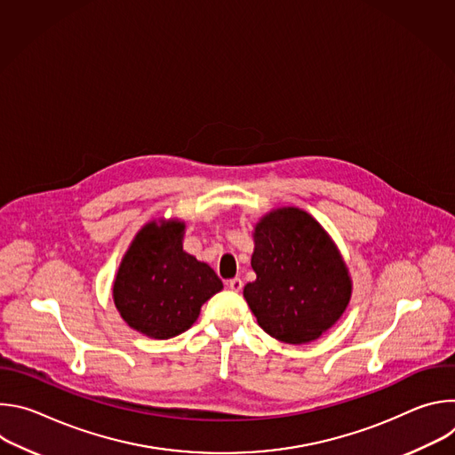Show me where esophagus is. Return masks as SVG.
<instances>
[{
    "label": "esophagus",
    "mask_w": 455,
    "mask_h": 455,
    "mask_svg": "<svg viewBox=\"0 0 455 455\" xmlns=\"http://www.w3.org/2000/svg\"><path fill=\"white\" fill-rule=\"evenodd\" d=\"M227 286H228L232 291H241V290H243V281H241L239 277H235V279L227 281Z\"/></svg>",
    "instance_id": "1"
}]
</instances>
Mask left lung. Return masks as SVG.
Listing matches in <instances>:
<instances>
[{
    "mask_svg": "<svg viewBox=\"0 0 455 455\" xmlns=\"http://www.w3.org/2000/svg\"><path fill=\"white\" fill-rule=\"evenodd\" d=\"M251 237L257 279L243 295L259 326L293 346L333 328L349 306L353 281L323 227L302 209L279 207L255 223Z\"/></svg>",
    "mask_w": 455,
    "mask_h": 455,
    "instance_id": "1",
    "label": "left lung"
}]
</instances>
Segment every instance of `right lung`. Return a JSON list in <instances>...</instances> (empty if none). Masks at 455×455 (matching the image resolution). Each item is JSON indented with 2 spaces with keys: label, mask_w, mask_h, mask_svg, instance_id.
Returning <instances> with one entry per match:
<instances>
[{
  "label": "right lung",
  "mask_w": 455,
  "mask_h": 455,
  "mask_svg": "<svg viewBox=\"0 0 455 455\" xmlns=\"http://www.w3.org/2000/svg\"><path fill=\"white\" fill-rule=\"evenodd\" d=\"M185 221L146 223L124 253L113 281V302L129 328L156 340L172 339L198 320L223 283L183 250Z\"/></svg>",
  "instance_id": "obj_1"
}]
</instances>
